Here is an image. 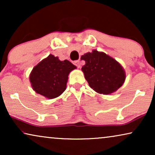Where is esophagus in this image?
<instances>
[{
  "label": "esophagus",
  "mask_w": 155,
  "mask_h": 155,
  "mask_svg": "<svg viewBox=\"0 0 155 155\" xmlns=\"http://www.w3.org/2000/svg\"><path fill=\"white\" fill-rule=\"evenodd\" d=\"M74 64H75L76 66H77L78 68H81V65H80V61H74Z\"/></svg>",
  "instance_id": "esophagus-1"
}]
</instances>
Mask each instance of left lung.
I'll return each instance as SVG.
<instances>
[{
  "instance_id": "8db88e82",
  "label": "left lung",
  "mask_w": 155,
  "mask_h": 155,
  "mask_svg": "<svg viewBox=\"0 0 155 155\" xmlns=\"http://www.w3.org/2000/svg\"><path fill=\"white\" fill-rule=\"evenodd\" d=\"M85 61L82 67L89 85L99 94H109L124 83L126 73L121 65L104 52L93 50L81 56Z\"/></svg>"
}]
</instances>
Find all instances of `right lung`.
Instances as JSON below:
<instances>
[{
  "instance_id": "obj_1",
  "label": "right lung",
  "mask_w": 155,
  "mask_h": 155,
  "mask_svg": "<svg viewBox=\"0 0 155 155\" xmlns=\"http://www.w3.org/2000/svg\"><path fill=\"white\" fill-rule=\"evenodd\" d=\"M75 68L69 61H61L50 54L32 69L29 75L31 85L37 94L54 99L65 90L69 73Z\"/></svg>"
}]
</instances>
